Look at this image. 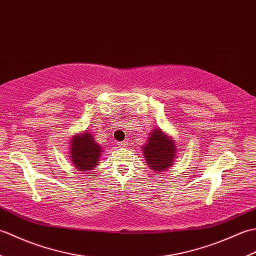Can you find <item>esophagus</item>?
Listing matches in <instances>:
<instances>
[{"label": "esophagus", "mask_w": 256, "mask_h": 256, "mask_svg": "<svg viewBox=\"0 0 256 256\" xmlns=\"http://www.w3.org/2000/svg\"><path fill=\"white\" fill-rule=\"evenodd\" d=\"M128 143L126 142V140H123V142H120L118 143V146L120 148H125V146H126Z\"/></svg>", "instance_id": "34e87169"}]
</instances>
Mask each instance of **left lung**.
<instances>
[{"mask_svg":"<svg viewBox=\"0 0 256 256\" xmlns=\"http://www.w3.org/2000/svg\"><path fill=\"white\" fill-rule=\"evenodd\" d=\"M144 160L152 170L160 172L172 166L177 158V145L170 134L162 128L152 130L142 146Z\"/></svg>","mask_w":256,"mask_h":256,"instance_id":"1","label":"left lung"}]
</instances>
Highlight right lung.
I'll use <instances>...</instances> for the list:
<instances>
[{
	"mask_svg": "<svg viewBox=\"0 0 256 256\" xmlns=\"http://www.w3.org/2000/svg\"><path fill=\"white\" fill-rule=\"evenodd\" d=\"M69 160L78 170L88 172L94 170L100 160L103 148L89 131L74 134L70 140Z\"/></svg>",
	"mask_w": 256,
	"mask_h": 256,
	"instance_id": "right-lung-1",
	"label": "right lung"
}]
</instances>
